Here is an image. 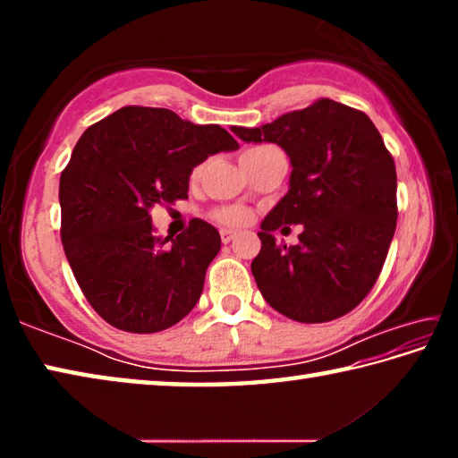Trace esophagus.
Wrapping results in <instances>:
<instances>
[{
	"mask_svg": "<svg viewBox=\"0 0 458 458\" xmlns=\"http://www.w3.org/2000/svg\"><path fill=\"white\" fill-rule=\"evenodd\" d=\"M220 238H222L224 244H230L232 240L236 238V232H232V230H220Z\"/></svg>",
	"mask_w": 458,
	"mask_h": 458,
	"instance_id": "34e87169",
	"label": "esophagus"
}]
</instances>
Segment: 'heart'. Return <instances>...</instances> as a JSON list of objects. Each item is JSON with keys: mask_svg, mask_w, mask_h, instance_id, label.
<instances>
[{"mask_svg": "<svg viewBox=\"0 0 458 458\" xmlns=\"http://www.w3.org/2000/svg\"><path fill=\"white\" fill-rule=\"evenodd\" d=\"M262 149H267V147H257V149H248L246 153H254V151H262ZM201 172H204V165L193 167L190 180L191 182H198ZM210 216H212V220L224 224V226H236V228L238 226H246V224L250 222V218H252L250 210H248V208H244V206H218V208H214V210L210 212Z\"/></svg>", "mask_w": 458, "mask_h": 458, "instance_id": "obj_1", "label": "heart"}]
</instances>
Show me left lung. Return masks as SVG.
<instances>
[{
    "label": "left lung",
    "instance_id": "left-lung-1",
    "mask_svg": "<svg viewBox=\"0 0 458 458\" xmlns=\"http://www.w3.org/2000/svg\"><path fill=\"white\" fill-rule=\"evenodd\" d=\"M242 141L281 145L291 157L289 193L260 224L252 275L262 297L299 323H327L374 289L398 220L396 165L366 113L317 98L268 125L234 127ZM303 223L297 247L272 232Z\"/></svg>",
    "mask_w": 458,
    "mask_h": 458
}]
</instances>
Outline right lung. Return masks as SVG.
<instances>
[{"mask_svg":"<svg viewBox=\"0 0 458 458\" xmlns=\"http://www.w3.org/2000/svg\"><path fill=\"white\" fill-rule=\"evenodd\" d=\"M234 149L226 129L169 108L123 106L84 131L60 175V236L82 294L108 325L157 333L196 307L218 230L193 218L175 238L153 236L149 208L188 198L191 169Z\"/></svg>","mask_w":458,"mask_h":458,"instance_id":"right-lung-1","label":"right lung"}]
</instances>
